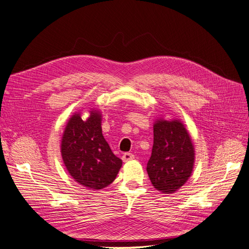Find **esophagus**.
Listing matches in <instances>:
<instances>
[{"mask_svg": "<svg viewBox=\"0 0 249 249\" xmlns=\"http://www.w3.org/2000/svg\"><path fill=\"white\" fill-rule=\"evenodd\" d=\"M135 158V156L133 155V154H131V153H124V155H123V161L124 162H129V161H131V160H133Z\"/></svg>", "mask_w": 249, "mask_h": 249, "instance_id": "34e87169", "label": "esophagus"}]
</instances>
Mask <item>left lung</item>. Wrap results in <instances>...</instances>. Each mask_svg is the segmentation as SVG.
<instances>
[{"mask_svg": "<svg viewBox=\"0 0 249 249\" xmlns=\"http://www.w3.org/2000/svg\"><path fill=\"white\" fill-rule=\"evenodd\" d=\"M194 146L185 125L177 119H158L154 124V145L147 175L157 190L173 193L191 177Z\"/></svg>", "mask_w": 249, "mask_h": 249, "instance_id": "left-lung-1", "label": "left lung"}]
</instances>
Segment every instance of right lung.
<instances>
[{
    "label": "right lung",
    "instance_id": "add662e5",
    "mask_svg": "<svg viewBox=\"0 0 249 249\" xmlns=\"http://www.w3.org/2000/svg\"><path fill=\"white\" fill-rule=\"evenodd\" d=\"M101 124L99 111H90L86 120L76 113L67 123L61 141V155L67 171L76 182L92 190L110 185L123 165L105 140Z\"/></svg>",
    "mask_w": 249,
    "mask_h": 249
}]
</instances>
